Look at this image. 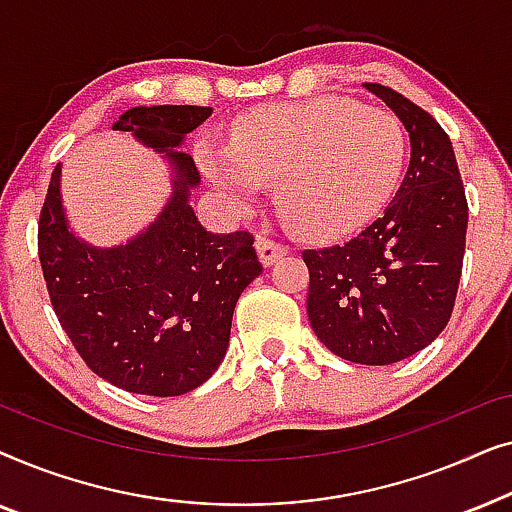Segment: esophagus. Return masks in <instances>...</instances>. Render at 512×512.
<instances>
[{
	"mask_svg": "<svg viewBox=\"0 0 512 512\" xmlns=\"http://www.w3.org/2000/svg\"><path fill=\"white\" fill-rule=\"evenodd\" d=\"M256 251H258V258H261V263L265 265V268H268V265L275 263L277 258L286 256V251H289V247H286V244H282V242L270 240V237L258 235L256 237Z\"/></svg>",
	"mask_w": 512,
	"mask_h": 512,
	"instance_id": "34e87169",
	"label": "esophagus"
}]
</instances>
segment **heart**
Returning <instances> with one entry per match:
<instances>
[{"mask_svg": "<svg viewBox=\"0 0 512 512\" xmlns=\"http://www.w3.org/2000/svg\"><path fill=\"white\" fill-rule=\"evenodd\" d=\"M405 153L408 135L391 111L314 97L249 111L230 130V149L202 144L198 160L237 205L277 181L284 219L307 237L335 240L387 207Z\"/></svg>", "mask_w": 512, "mask_h": 512, "instance_id": "b5f03b06", "label": "heart"}]
</instances>
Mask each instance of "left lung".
<instances>
[{"instance_id":"left-lung-1","label":"left lung","mask_w":512,"mask_h":512,"mask_svg":"<svg viewBox=\"0 0 512 512\" xmlns=\"http://www.w3.org/2000/svg\"><path fill=\"white\" fill-rule=\"evenodd\" d=\"M410 135V165L380 219L345 244L305 249L307 317L335 356L389 366L443 333L457 298L468 205L447 132L396 90L363 83Z\"/></svg>"}]
</instances>
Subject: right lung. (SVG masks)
<instances>
[{
	"label": "right lung",
	"instance_id": "1",
	"mask_svg": "<svg viewBox=\"0 0 512 512\" xmlns=\"http://www.w3.org/2000/svg\"><path fill=\"white\" fill-rule=\"evenodd\" d=\"M212 107L128 109L114 130L130 132L172 165V195L128 244L97 249L69 230L60 165L39 216V261L62 331L86 366L118 389L181 396L223 361L240 293L263 272L247 230L209 233L195 216L193 158L177 151Z\"/></svg>",
	"mask_w": 512,
	"mask_h": 512
}]
</instances>
